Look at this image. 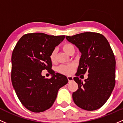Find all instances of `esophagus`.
Masks as SVG:
<instances>
[{"mask_svg":"<svg viewBox=\"0 0 123 123\" xmlns=\"http://www.w3.org/2000/svg\"><path fill=\"white\" fill-rule=\"evenodd\" d=\"M68 81H69V82H71V81H72L73 80V77H72V76H68Z\"/></svg>","mask_w":123,"mask_h":123,"instance_id":"esophagus-1","label":"esophagus"}]
</instances>
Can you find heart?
<instances>
[{
  "label": "heart",
  "mask_w": 123,
  "mask_h": 123,
  "mask_svg": "<svg viewBox=\"0 0 123 123\" xmlns=\"http://www.w3.org/2000/svg\"><path fill=\"white\" fill-rule=\"evenodd\" d=\"M62 49L63 51L67 54H70V51L74 49L73 45L70 43H64L63 45H62ZM56 57H57V51L56 50H53L51 51V54L50 55V59L52 63H54L56 61ZM76 64L74 63H70L68 64H64V65H61L59 66L57 69V70L59 73H61V74H64V75L69 76L71 75L74 72V69L76 68Z\"/></svg>",
  "instance_id": "heart-1"
}]
</instances>
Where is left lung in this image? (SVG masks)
I'll use <instances>...</instances> for the list:
<instances>
[{
	"mask_svg": "<svg viewBox=\"0 0 123 123\" xmlns=\"http://www.w3.org/2000/svg\"><path fill=\"white\" fill-rule=\"evenodd\" d=\"M66 38L82 53L76 77L73 78L78 84V90L72 94L73 101L87 111L101 108L110 98L116 83V59L108 40L101 34L92 32ZM86 72L88 78L83 82L78 76Z\"/></svg>",
	"mask_w": 123,
	"mask_h": 123,
	"instance_id": "left-lung-1",
	"label": "left lung"
}]
</instances>
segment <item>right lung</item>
Returning <instances> with one entry per match:
<instances>
[{
	"instance_id": "1",
	"label": "right lung",
	"mask_w": 123,
	"mask_h": 123,
	"mask_svg": "<svg viewBox=\"0 0 123 123\" xmlns=\"http://www.w3.org/2000/svg\"><path fill=\"white\" fill-rule=\"evenodd\" d=\"M65 35L44 33L24 35L18 41L12 54L11 80L18 98L26 109L43 112L53 105L59 89L67 84L66 76L51 69V51ZM52 75L50 79L41 75L43 70Z\"/></svg>"
}]
</instances>
